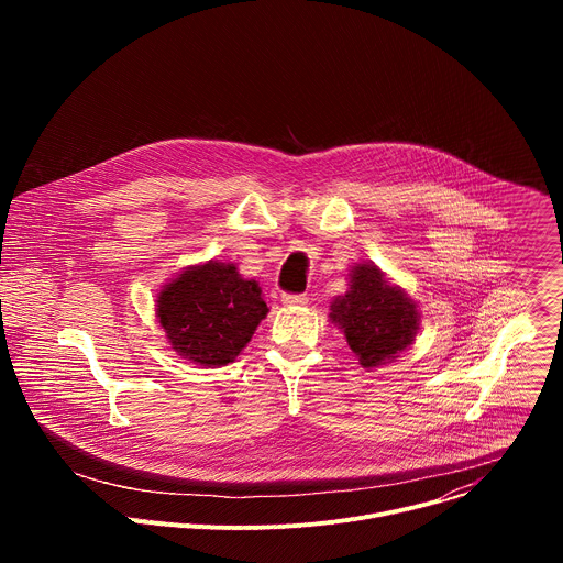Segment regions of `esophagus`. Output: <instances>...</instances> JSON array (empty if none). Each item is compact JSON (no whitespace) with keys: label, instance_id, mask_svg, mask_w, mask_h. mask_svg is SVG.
Returning a JSON list of instances; mask_svg holds the SVG:
<instances>
[{"label":"esophagus","instance_id":"esophagus-1","mask_svg":"<svg viewBox=\"0 0 563 563\" xmlns=\"http://www.w3.org/2000/svg\"><path fill=\"white\" fill-rule=\"evenodd\" d=\"M283 305H287V307H300V305H307V296L305 294H283Z\"/></svg>","mask_w":563,"mask_h":563}]
</instances>
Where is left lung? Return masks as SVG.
<instances>
[{
  "instance_id": "1",
  "label": "left lung",
  "mask_w": 563,
  "mask_h": 563,
  "mask_svg": "<svg viewBox=\"0 0 563 563\" xmlns=\"http://www.w3.org/2000/svg\"><path fill=\"white\" fill-rule=\"evenodd\" d=\"M330 307L332 323L345 334L363 367L394 361L417 339L419 305L372 263L352 267L350 289Z\"/></svg>"
}]
</instances>
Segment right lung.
Segmentation results:
<instances>
[{
    "mask_svg": "<svg viewBox=\"0 0 563 563\" xmlns=\"http://www.w3.org/2000/svg\"><path fill=\"white\" fill-rule=\"evenodd\" d=\"M267 311L258 283L240 276L233 263L218 261L187 267L155 300L172 350L205 367L231 363Z\"/></svg>",
    "mask_w": 563,
    "mask_h": 563,
    "instance_id": "right-lung-1",
    "label": "right lung"
}]
</instances>
